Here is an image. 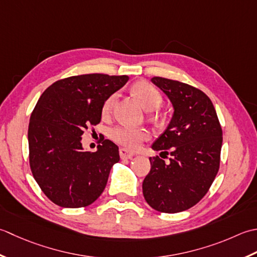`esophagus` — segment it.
Instances as JSON below:
<instances>
[{
	"mask_svg": "<svg viewBox=\"0 0 257 257\" xmlns=\"http://www.w3.org/2000/svg\"><path fill=\"white\" fill-rule=\"evenodd\" d=\"M119 156H121V159L124 160V159H132L134 156V153L133 152L128 151L127 149H119Z\"/></svg>",
	"mask_w": 257,
	"mask_h": 257,
	"instance_id": "esophagus-1",
	"label": "esophagus"
}]
</instances>
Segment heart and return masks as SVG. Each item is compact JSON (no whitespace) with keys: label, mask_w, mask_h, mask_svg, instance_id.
I'll return each mask as SVG.
<instances>
[{"label":"heart","mask_w":257,"mask_h":257,"mask_svg":"<svg viewBox=\"0 0 257 257\" xmlns=\"http://www.w3.org/2000/svg\"><path fill=\"white\" fill-rule=\"evenodd\" d=\"M132 91L134 95L138 97L143 106L153 111V109L159 108L163 102V96L162 93L154 85L146 81H139L132 86ZM117 94L113 93L107 96L105 101L102 104V115L107 116L111 113L115 99H116ZM149 132L142 127H134L130 125L119 124L114 126L109 131V138H111L115 143L127 148L130 150H135L141 146L145 140L149 139Z\"/></svg>","instance_id":"1"}]
</instances>
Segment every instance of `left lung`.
Segmentation results:
<instances>
[{
  "label": "left lung",
  "mask_w": 257,
  "mask_h": 257,
  "mask_svg": "<svg viewBox=\"0 0 257 257\" xmlns=\"http://www.w3.org/2000/svg\"><path fill=\"white\" fill-rule=\"evenodd\" d=\"M174 107L169 126L152 145L171 155L169 163L150 158L143 195L161 213H179L205 196L219 169L223 132L209 97L198 88L155 76L151 80Z\"/></svg>",
  "instance_id": "8db88e82"
}]
</instances>
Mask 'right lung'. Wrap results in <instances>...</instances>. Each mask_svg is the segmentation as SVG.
<instances>
[{
	"label": "right lung",
	"mask_w": 257,
	"mask_h": 257,
	"mask_svg": "<svg viewBox=\"0 0 257 257\" xmlns=\"http://www.w3.org/2000/svg\"><path fill=\"white\" fill-rule=\"evenodd\" d=\"M127 75L94 73L56 81L39 98L29 124V159L41 190L62 207H85L106 186L119 161L118 148L104 140L96 152H85L82 135L101 122L102 104L124 86Z\"/></svg>",
	"instance_id": "obj_1"
}]
</instances>
